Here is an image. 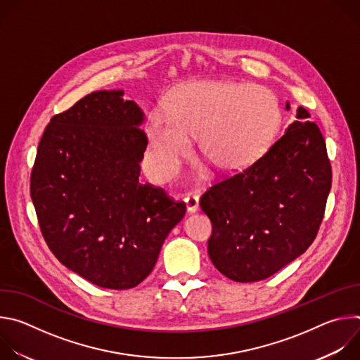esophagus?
Masks as SVG:
<instances>
[{"instance_id":"esophagus-1","label":"esophagus","mask_w":360,"mask_h":360,"mask_svg":"<svg viewBox=\"0 0 360 360\" xmlns=\"http://www.w3.org/2000/svg\"><path fill=\"white\" fill-rule=\"evenodd\" d=\"M185 203H186L188 212H195L199 207V198L193 193H189L188 196H185Z\"/></svg>"}]
</instances>
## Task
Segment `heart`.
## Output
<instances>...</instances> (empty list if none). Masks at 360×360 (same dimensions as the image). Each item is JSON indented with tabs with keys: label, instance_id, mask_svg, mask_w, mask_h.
<instances>
[{
	"label": "heart",
	"instance_id": "b5f03b06",
	"mask_svg": "<svg viewBox=\"0 0 360 360\" xmlns=\"http://www.w3.org/2000/svg\"><path fill=\"white\" fill-rule=\"evenodd\" d=\"M281 124L275 96L265 88L229 81H198L178 88L148 118L150 167L164 179L175 174L198 135L202 157L221 171H238L268 148Z\"/></svg>",
	"mask_w": 360,
	"mask_h": 360
}]
</instances>
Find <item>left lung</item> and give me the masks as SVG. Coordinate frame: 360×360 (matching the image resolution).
Segmentation results:
<instances>
[{"label":"left lung","mask_w":360,"mask_h":360,"mask_svg":"<svg viewBox=\"0 0 360 360\" xmlns=\"http://www.w3.org/2000/svg\"><path fill=\"white\" fill-rule=\"evenodd\" d=\"M307 117L299 107V121L258 160L214 182L200 196V208L212 222L210 258L235 282L272 276L309 248L319 232L332 167L316 122H300Z\"/></svg>","instance_id":"8db88e82"}]
</instances>
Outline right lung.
Instances as JSON below:
<instances>
[{
  "label": "right lung",
  "mask_w": 360,
  "mask_h": 360,
  "mask_svg": "<svg viewBox=\"0 0 360 360\" xmlns=\"http://www.w3.org/2000/svg\"><path fill=\"white\" fill-rule=\"evenodd\" d=\"M122 91L92 92L51 118L30 193L56 258L88 282L131 289L153 269L185 202L139 182L148 136Z\"/></svg>",
  "instance_id": "1"
}]
</instances>
